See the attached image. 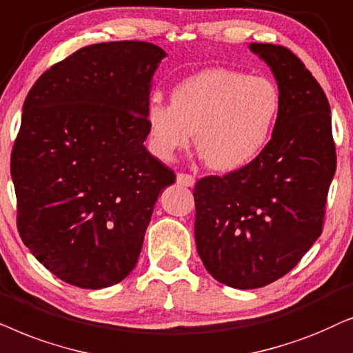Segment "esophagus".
I'll return each instance as SVG.
<instances>
[{
  "mask_svg": "<svg viewBox=\"0 0 353 353\" xmlns=\"http://www.w3.org/2000/svg\"><path fill=\"white\" fill-rule=\"evenodd\" d=\"M177 184L184 185V187H194V184H195V177L192 176V174L179 172V174H177Z\"/></svg>",
  "mask_w": 353,
  "mask_h": 353,
  "instance_id": "esophagus-1",
  "label": "esophagus"
}]
</instances>
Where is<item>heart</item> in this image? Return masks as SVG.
<instances>
[{"instance_id": "1", "label": "heart", "mask_w": 353, "mask_h": 353, "mask_svg": "<svg viewBox=\"0 0 353 353\" xmlns=\"http://www.w3.org/2000/svg\"><path fill=\"white\" fill-rule=\"evenodd\" d=\"M281 112V92L271 79L237 69L208 68L177 83L171 105L158 98L147 108L148 148L161 161L196 148L214 171L248 166L271 142Z\"/></svg>"}]
</instances>
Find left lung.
<instances>
[{
	"label": "left lung",
	"mask_w": 353,
	"mask_h": 353,
	"mask_svg": "<svg viewBox=\"0 0 353 353\" xmlns=\"http://www.w3.org/2000/svg\"><path fill=\"white\" fill-rule=\"evenodd\" d=\"M281 92L271 142L248 166L195 184V242L206 271L234 289H256L292 270L321 236L336 172L331 108L285 46L252 43Z\"/></svg>",
	"instance_id": "obj_1"
}]
</instances>
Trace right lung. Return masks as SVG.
<instances>
[{
  "mask_svg": "<svg viewBox=\"0 0 353 353\" xmlns=\"http://www.w3.org/2000/svg\"><path fill=\"white\" fill-rule=\"evenodd\" d=\"M164 56L147 41L83 46L45 70L23 101L11 153L17 231L70 285L103 289L128 278L158 195L176 182L143 145Z\"/></svg>",
  "mask_w": 353,
  "mask_h": 353,
  "instance_id": "obj_1",
  "label": "right lung"
}]
</instances>
